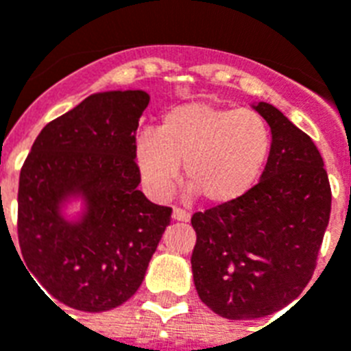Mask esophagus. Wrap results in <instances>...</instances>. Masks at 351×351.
Wrapping results in <instances>:
<instances>
[{
  "label": "esophagus",
  "mask_w": 351,
  "mask_h": 351,
  "mask_svg": "<svg viewBox=\"0 0 351 351\" xmlns=\"http://www.w3.org/2000/svg\"><path fill=\"white\" fill-rule=\"evenodd\" d=\"M172 219H173V221L188 222V221H190V213H188L186 210H181V208H173Z\"/></svg>",
  "instance_id": "34e87169"
}]
</instances>
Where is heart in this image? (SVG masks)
<instances>
[{
    "label": "heart",
    "mask_w": 351,
    "mask_h": 351,
    "mask_svg": "<svg viewBox=\"0 0 351 351\" xmlns=\"http://www.w3.org/2000/svg\"><path fill=\"white\" fill-rule=\"evenodd\" d=\"M271 152L267 121L253 109L211 102L173 107L156 132H143L136 158L141 179L158 199L170 195L184 165V181L211 204L244 197Z\"/></svg>",
    "instance_id": "1"
}]
</instances>
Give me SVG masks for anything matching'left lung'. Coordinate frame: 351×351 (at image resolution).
Returning a JSON list of instances; mask_svg holds the SVG:
<instances>
[{
  "instance_id": "1",
  "label": "left lung",
  "mask_w": 351,
  "mask_h": 351,
  "mask_svg": "<svg viewBox=\"0 0 351 351\" xmlns=\"http://www.w3.org/2000/svg\"><path fill=\"white\" fill-rule=\"evenodd\" d=\"M254 109L273 134L262 178L244 197L192 217L197 294L237 321L273 314L300 296L332 208L328 173L311 136L271 104Z\"/></svg>"
}]
</instances>
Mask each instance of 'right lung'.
<instances>
[{
	"mask_svg": "<svg viewBox=\"0 0 351 351\" xmlns=\"http://www.w3.org/2000/svg\"><path fill=\"white\" fill-rule=\"evenodd\" d=\"M149 100L145 91L91 95L40 130L23 163L21 262L43 294L62 305L104 312L125 303L140 289L170 224L172 208L158 206L138 190L136 130ZM69 193H82L88 202L77 225L58 213Z\"/></svg>",
	"mask_w": 351,
	"mask_h": 351,
	"instance_id": "1",
	"label": "right lung"
}]
</instances>
